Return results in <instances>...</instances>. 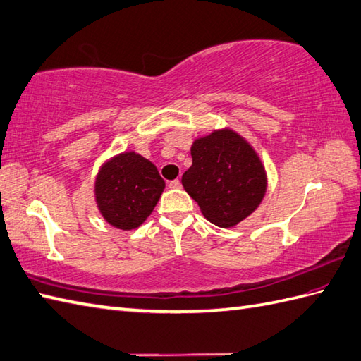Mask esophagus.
I'll use <instances>...</instances> for the list:
<instances>
[{
    "label": "esophagus",
    "mask_w": 361,
    "mask_h": 361,
    "mask_svg": "<svg viewBox=\"0 0 361 361\" xmlns=\"http://www.w3.org/2000/svg\"><path fill=\"white\" fill-rule=\"evenodd\" d=\"M168 187L173 188V190H178V188H180V187H182V183H180V180H179V179H174V180H170V182H168Z\"/></svg>",
    "instance_id": "1"
}]
</instances>
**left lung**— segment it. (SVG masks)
Returning <instances> with one entry per match:
<instances>
[{
	"label": "left lung",
	"mask_w": 361,
	"mask_h": 361,
	"mask_svg": "<svg viewBox=\"0 0 361 361\" xmlns=\"http://www.w3.org/2000/svg\"><path fill=\"white\" fill-rule=\"evenodd\" d=\"M193 165L182 185L212 224L233 227L252 214L266 195V171L253 148L231 130L214 131L191 147Z\"/></svg>",
	"instance_id": "left-lung-1"
}]
</instances>
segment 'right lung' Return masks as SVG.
<instances>
[{"label":"right lung","mask_w":361,"mask_h":361,"mask_svg":"<svg viewBox=\"0 0 361 361\" xmlns=\"http://www.w3.org/2000/svg\"><path fill=\"white\" fill-rule=\"evenodd\" d=\"M164 188V179L148 159L123 153L103 165L95 180V199L111 226L133 230L154 210Z\"/></svg>","instance_id":"add662e5"}]
</instances>
